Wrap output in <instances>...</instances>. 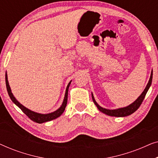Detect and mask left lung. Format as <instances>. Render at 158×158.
Segmentation results:
<instances>
[{
  "label": "left lung",
  "instance_id": "1",
  "mask_svg": "<svg viewBox=\"0 0 158 158\" xmlns=\"http://www.w3.org/2000/svg\"><path fill=\"white\" fill-rule=\"evenodd\" d=\"M152 72H151L150 80H149L148 85H147L146 88H144V91L142 93V94L140 95L139 97H138L137 100L134 101L131 104L129 105L128 106H126L124 108H120V109H114V110L104 109V108L100 106L97 103V102L96 101V100H95V98L94 97V95H93V94H92L93 101H94V103L96 104V106L98 109L99 111L103 112V114H106V115H109L111 116H116V117H123V116H127L131 115V114H133L134 112L137 111V110L139 109L140 105L142 104V101H143L144 97H145V96H146L147 92L148 91L149 88H150L151 84H152Z\"/></svg>",
  "mask_w": 158,
  "mask_h": 158
}]
</instances>
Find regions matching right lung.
<instances>
[{
  "instance_id": "add662e5",
  "label": "right lung",
  "mask_w": 158,
  "mask_h": 158,
  "mask_svg": "<svg viewBox=\"0 0 158 158\" xmlns=\"http://www.w3.org/2000/svg\"><path fill=\"white\" fill-rule=\"evenodd\" d=\"M71 81L68 83V85L66 88L65 94H64V98L63 102H62V104L61 105V106H60L57 110H56L55 111L52 112V113H49V114H39V113H36V112H34L33 111H31V110H29V109H27V108L23 106L22 104H21V103L16 100V98H15V97L14 96V95H13V94H12L11 90H10L9 83H8V81L7 73H6V88H7L8 94V95H9L11 101L17 106H19V108H20L21 111H22L23 113H24L26 115H27L28 117L30 118V119L32 120L34 122L39 123V124H42V123L49 122V121H51V120L55 119V118H57V117H59L60 116L62 115V114L64 112V109H65L66 106H67V101H68V88L71 83Z\"/></svg>"
}]
</instances>
